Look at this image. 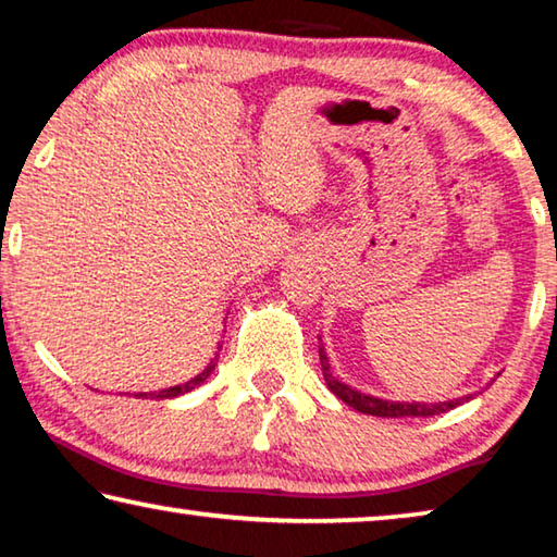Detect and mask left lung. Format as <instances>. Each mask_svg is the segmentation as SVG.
Instances as JSON below:
<instances>
[{
    "label": "left lung",
    "instance_id": "1",
    "mask_svg": "<svg viewBox=\"0 0 557 557\" xmlns=\"http://www.w3.org/2000/svg\"><path fill=\"white\" fill-rule=\"evenodd\" d=\"M319 342H322V338H319ZM319 361H322L326 388L332 391L338 400H344L348 408H354L356 412H363V414H375V418H430V414L447 412L451 408H457V405L474 398V395H461V398L440 400V403H420V400L408 403V400L375 398V395L356 391L351 385H346L336 379L332 371V363H329V356L324 351V344H319Z\"/></svg>",
    "mask_w": 557,
    "mask_h": 557
}]
</instances>
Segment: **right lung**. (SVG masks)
<instances>
[{
	"instance_id": "obj_1",
	"label": "right lung",
	"mask_w": 557,
	"mask_h": 557,
	"mask_svg": "<svg viewBox=\"0 0 557 557\" xmlns=\"http://www.w3.org/2000/svg\"><path fill=\"white\" fill-rule=\"evenodd\" d=\"M219 351H221V348H219ZM215 363H219V354H215V356L211 358V363L206 366V369H203L199 375H196V379L186 381V383H182V385H172V388H164V391H154V393H135V398H157V400H164V398H176V395L191 393L194 388H199L201 383H206V379H209V375L213 373Z\"/></svg>"
}]
</instances>
